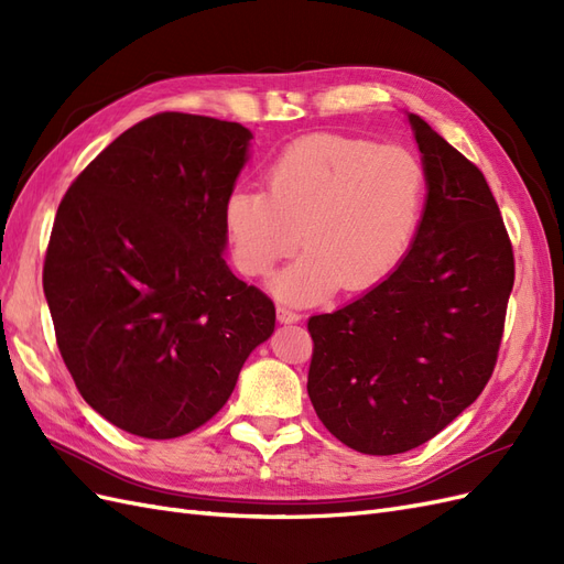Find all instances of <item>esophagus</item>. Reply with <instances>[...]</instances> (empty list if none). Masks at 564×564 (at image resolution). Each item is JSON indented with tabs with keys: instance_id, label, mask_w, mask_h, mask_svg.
<instances>
[{
	"instance_id": "34e87169",
	"label": "esophagus",
	"mask_w": 564,
	"mask_h": 564,
	"mask_svg": "<svg viewBox=\"0 0 564 564\" xmlns=\"http://www.w3.org/2000/svg\"><path fill=\"white\" fill-rule=\"evenodd\" d=\"M278 319L284 322V324H296L301 319V315L296 311H292V308H286V305L278 303Z\"/></svg>"
}]
</instances>
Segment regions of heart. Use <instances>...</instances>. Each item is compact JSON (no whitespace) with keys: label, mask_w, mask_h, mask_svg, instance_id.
<instances>
[{"label":"heart","mask_w":564,"mask_h":564,"mask_svg":"<svg viewBox=\"0 0 564 564\" xmlns=\"http://www.w3.org/2000/svg\"><path fill=\"white\" fill-rule=\"evenodd\" d=\"M429 174L412 150L350 135L315 133L286 145L265 172V191L240 187L226 202L232 259L265 278L308 247L272 282L292 303L336 286L362 292L398 268L421 228Z\"/></svg>","instance_id":"1"}]
</instances>
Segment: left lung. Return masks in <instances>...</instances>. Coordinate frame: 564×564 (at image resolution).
<instances>
[{
    "instance_id": "1",
    "label": "left lung",
    "mask_w": 564,
    "mask_h": 564,
    "mask_svg": "<svg viewBox=\"0 0 564 564\" xmlns=\"http://www.w3.org/2000/svg\"><path fill=\"white\" fill-rule=\"evenodd\" d=\"M429 174L421 228L400 265L334 313L313 315L308 395L346 447L402 454L470 406L497 367L513 245L470 160L409 115Z\"/></svg>"
}]
</instances>
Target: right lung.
<instances>
[{"mask_svg":"<svg viewBox=\"0 0 564 564\" xmlns=\"http://www.w3.org/2000/svg\"><path fill=\"white\" fill-rule=\"evenodd\" d=\"M251 131L160 112L67 187L44 259L56 344L79 395L148 440L193 433L224 406L275 303L226 265V202Z\"/></svg>","mask_w":564,"mask_h":564,"instance_id":"obj_1","label":"right lung"}]
</instances>
